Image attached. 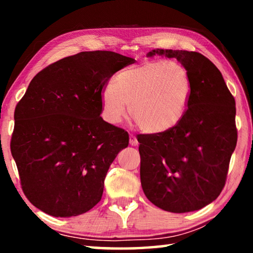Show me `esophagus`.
Wrapping results in <instances>:
<instances>
[{"label":"esophagus","mask_w":253,"mask_h":253,"mask_svg":"<svg viewBox=\"0 0 253 253\" xmlns=\"http://www.w3.org/2000/svg\"><path fill=\"white\" fill-rule=\"evenodd\" d=\"M129 144L131 146H137V145H138V140H137L134 135H129Z\"/></svg>","instance_id":"34e87169"}]
</instances>
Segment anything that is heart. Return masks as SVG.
Here are the masks:
<instances>
[{
	"mask_svg": "<svg viewBox=\"0 0 253 253\" xmlns=\"http://www.w3.org/2000/svg\"><path fill=\"white\" fill-rule=\"evenodd\" d=\"M192 83L186 68L177 61H147L127 68L115 77V84L102 89V116L116 125L130 116L149 134L172 129L186 114Z\"/></svg>",
	"mask_w": 253,
	"mask_h": 253,
	"instance_id": "1",
	"label": "heart"
}]
</instances>
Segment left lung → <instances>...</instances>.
<instances>
[{
	"label": "left lung",
	"mask_w": 253,
	"mask_h": 253,
	"mask_svg": "<svg viewBox=\"0 0 253 253\" xmlns=\"http://www.w3.org/2000/svg\"><path fill=\"white\" fill-rule=\"evenodd\" d=\"M175 58L192 83L186 114L161 134L138 135L140 182L146 198L173 213L198 211L224 187L237 146L235 100L220 70L194 51L155 49L147 57Z\"/></svg>",
	"instance_id": "8db88e82"
}]
</instances>
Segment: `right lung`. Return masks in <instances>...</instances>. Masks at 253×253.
I'll return each mask as SVG.
<instances>
[{"label":"right lung","mask_w":253,"mask_h":253,"mask_svg":"<svg viewBox=\"0 0 253 253\" xmlns=\"http://www.w3.org/2000/svg\"><path fill=\"white\" fill-rule=\"evenodd\" d=\"M134 62L113 51H85L31 80L14 111L11 153L34 207L70 217L101 200L109 166L129 136L100 117V95L114 74Z\"/></svg>","instance_id":"1"}]
</instances>
